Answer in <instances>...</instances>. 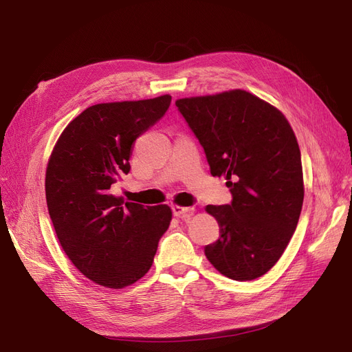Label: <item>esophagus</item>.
Masks as SVG:
<instances>
[{
	"instance_id": "34e87169",
	"label": "esophagus",
	"mask_w": 352,
	"mask_h": 352,
	"mask_svg": "<svg viewBox=\"0 0 352 352\" xmlns=\"http://www.w3.org/2000/svg\"><path fill=\"white\" fill-rule=\"evenodd\" d=\"M172 211H173V216L175 217H189L192 214L194 208L192 207H180L177 204L172 206Z\"/></svg>"
}]
</instances>
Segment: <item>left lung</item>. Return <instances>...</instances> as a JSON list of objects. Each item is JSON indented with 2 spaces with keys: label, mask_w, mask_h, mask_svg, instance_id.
<instances>
[{
  "label": "left lung",
  "mask_w": 352,
  "mask_h": 352,
  "mask_svg": "<svg viewBox=\"0 0 352 352\" xmlns=\"http://www.w3.org/2000/svg\"><path fill=\"white\" fill-rule=\"evenodd\" d=\"M176 107L204 148L211 175L225 177L232 194L230 204L206 207L220 226L206 257L229 279H257L282 257L301 214L302 164L292 127L242 89L182 98Z\"/></svg>",
  "instance_id": "obj_1"
}]
</instances>
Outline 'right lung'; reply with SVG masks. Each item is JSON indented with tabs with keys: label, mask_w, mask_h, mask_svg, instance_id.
<instances>
[{
	"label": "right lung",
	"mask_w": 352,
	"mask_h": 352,
	"mask_svg": "<svg viewBox=\"0 0 352 352\" xmlns=\"http://www.w3.org/2000/svg\"><path fill=\"white\" fill-rule=\"evenodd\" d=\"M172 97L104 102L73 119L52 150L45 175L50 217L63 250L92 282L113 289L150 270L168 229V206L123 202L110 188L131 170L138 136L154 126Z\"/></svg>",
	"instance_id": "obj_1"
}]
</instances>
